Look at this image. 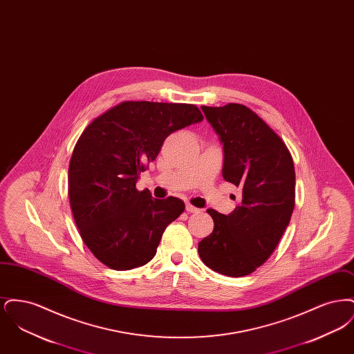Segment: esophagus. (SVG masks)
Returning a JSON list of instances; mask_svg holds the SVG:
<instances>
[{"label": "esophagus", "instance_id": "34e87169", "mask_svg": "<svg viewBox=\"0 0 354 354\" xmlns=\"http://www.w3.org/2000/svg\"><path fill=\"white\" fill-rule=\"evenodd\" d=\"M185 211L187 212H189V214H196V212H201V209L199 208H196V207H194V205H191V204H185Z\"/></svg>", "mask_w": 354, "mask_h": 354}]
</instances>
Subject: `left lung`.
<instances>
[{
    "label": "left lung",
    "instance_id": "obj_1",
    "mask_svg": "<svg viewBox=\"0 0 354 354\" xmlns=\"http://www.w3.org/2000/svg\"><path fill=\"white\" fill-rule=\"evenodd\" d=\"M223 145V178L241 189L230 215L208 208L214 231L199 243L211 270L241 277L264 264L289 224L295 208V166L286 143L252 110L239 103L202 106Z\"/></svg>",
    "mask_w": 354,
    "mask_h": 354
}]
</instances>
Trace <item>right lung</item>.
<instances>
[{
	"mask_svg": "<svg viewBox=\"0 0 354 354\" xmlns=\"http://www.w3.org/2000/svg\"><path fill=\"white\" fill-rule=\"evenodd\" d=\"M202 120L194 104L123 102L80 136L68 165L70 207L84 244L109 268L147 264L185 211L183 201L155 199L135 185L169 134Z\"/></svg>",
	"mask_w": 354,
	"mask_h": 354,
	"instance_id": "right-lung-1",
	"label": "right lung"
}]
</instances>
